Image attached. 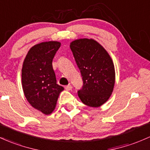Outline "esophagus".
<instances>
[{
	"instance_id": "obj_1",
	"label": "esophagus",
	"mask_w": 150,
	"mask_h": 150,
	"mask_svg": "<svg viewBox=\"0 0 150 150\" xmlns=\"http://www.w3.org/2000/svg\"><path fill=\"white\" fill-rule=\"evenodd\" d=\"M72 88V85H66V86H65V89L67 91H70V90H71Z\"/></svg>"
}]
</instances>
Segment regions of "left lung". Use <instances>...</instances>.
I'll return each instance as SVG.
<instances>
[{"instance_id":"1","label":"left lung","mask_w":150,"mask_h":150,"mask_svg":"<svg viewBox=\"0 0 150 150\" xmlns=\"http://www.w3.org/2000/svg\"><path fill=\"white\" fill-rule=\"evenodd\" d=\"M83 77L78 96L85 105L99 108L111 96L115 83L112 60L107 50L94 39L80 38L70 45Z\"/></svg>"}]
</instances>
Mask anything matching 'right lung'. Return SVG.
Wrapping results in <instances>:
<instances>
[{"instance_id":"1","label":"right lung","mask_w":150,"mask_h":150,"mask_svg":"<svg viewBox=\"0 0 150 150\" xmlns=\"http://www.w3.org/2000/svg\"><path fill=\"white\" fill-rule=\"evenodd\" d=\"M60 42L47 41L36 44L26 55L22 67V87L30 105L45 115L56 107L63 87L57 85L52 62L60 47Z\"/></svg>"}]
</instances>
